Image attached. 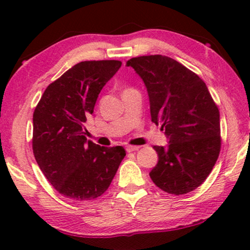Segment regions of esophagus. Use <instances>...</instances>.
I'll use <instances>...</instances> for the list:
<instances>
[{"mask_svg": "<svg viewBox=\"0 0 250 250\" xmlns=\"http://www.w3.org/2000/svg\"><path fill=\"white\" fill-rule=\"evenodd\" d=\"M139 149H140L139 146H130V145H128L127 147H125V150H127L128 153H131V151H135V150H139Z\"/></svg>", "mask_w": 250, "mask_h": 250, "instance_id": "obj_1", "label": "esophagus"}]
</instances>
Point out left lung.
Instances as JSON below:
<instances>
[{"mask_svg": "<svg viewBox=\"0 0 250 250\" xmlns=\"http://www.w3.org/2000/svg\"><path fill=\"white\" fill-rule=\"evenodd\" d=\"M145 82L151 121L161 125L167 147L154 146L159 162L149 173L163 191L183 195L205 182L221 149L220 111L201 77L168 56L127 61Z\"/></svg>", "mask_w": 250, "mask_h": 250, "instance_id": "8db88e82", "label": "left lung"}]
</instances>
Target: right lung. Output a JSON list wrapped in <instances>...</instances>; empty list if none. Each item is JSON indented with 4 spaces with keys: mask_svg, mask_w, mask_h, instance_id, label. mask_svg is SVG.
Wrapping results in <instances>:
<instances>
[{
    "mask_svg": "<svg viewBox=\"0 0 250 250\" xmlns=\"http://www.w3.org/2000/svg\"><path fill=\"white\" fill-rule=\"evenodd\" d=\"M121 64L116 60L77 63L48 85L34 111V156L50 185L68 199L101 196L125 156L121 146L87 141L84 127L100 91Z\"/></svg>",
    "mask_w": 250,
    "mask_h": 250,
    "instance_id": "right-lung-1",
    "label": "right lung"
}]
</instances>
